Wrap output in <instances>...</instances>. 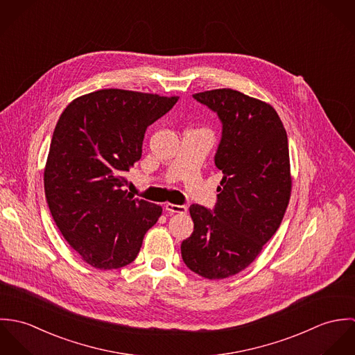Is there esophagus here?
<instances>
[{"instance_id":"esophagus-1","label":"esophagus","mask_w":355,"mask_h":355,"mask_svg":"<svg viewBox=\"0 0 355 355\" xmlns=\"http://www.w3.org/2000/svg\"><path fill=\"white\" fill-rule=\"evenodd\" d=\"M165 209L169 213H180V214H186L187 213V207L184 205H175V203H166Z\"/></svg>"}]
</instances>
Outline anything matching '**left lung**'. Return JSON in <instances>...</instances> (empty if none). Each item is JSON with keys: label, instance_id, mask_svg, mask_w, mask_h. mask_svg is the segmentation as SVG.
I'll list each match as a JSON object with an SVG mask.
<instances>
[{"label": "left lung", "instance_id": "obj_1", "mask_svg": "<svg viewBox=\"0 0 355 355\" xmlns=\"http://www.w3.org/2000/svg\"><path fill=\"white\" fill-rule=\"evenodd\" d=\"M193 97L223 123L214 164L224 176L213 213L190 206L194 232L182 243V258L193 272L217 280L246 269L280 227L293 187L288 141L266 102L232 89Z\"/></svg>", "mask_w": 355, "mask_h": 355}]
</instances>
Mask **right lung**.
Listing matches in <instances>:
<instances>
[{
  "label": "right lung",
  "instance_id": "obj_1",
  "mask_svg": "<svg viewBox=\"0 0 355 355\" xmlns=\"http://www.w3.org/2000/svg\"><path fill=\"white\" fill-rule=\"evenodd\" d=\"M179 97L103 89L61 113L44 184L53 220L68 245L97 269H117L139 253L162 207L134 200L125 172L142 157L146 128Z\"/></svg>",
  "mask_w": 355,
  "mask_h": 355
}]
</instances>
